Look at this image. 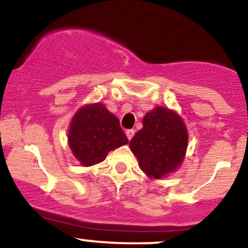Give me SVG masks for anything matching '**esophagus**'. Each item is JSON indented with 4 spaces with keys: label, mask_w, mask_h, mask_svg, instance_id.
Returning a JSON list of instances; mask_svg holds the SVG:
<instances>
[{
    "label": "esophagus",
    "mask_w": 248,
    "mask_h": 248,
    "mask_svg": "<svg viewBox=\"0 0 248 248\" xmlns=\"http://www.w3.org/2000/svg\"><path fill=\"white\" fill-rule=\"evenodd\" d=\"M134 134H135V132L133 129H128L126 132V135H127V138H128V140H132L133 137H134Z\"/></svg>",
    "instance_id": "obj_1"
}]
</instances>
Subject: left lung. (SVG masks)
<instances>
[{"label":"left lung","instance_id":"obj_1","mask_svg":"<svg viewBox=\"0 0 248 248\" xmlns=\"http://www.w3.org/2000/svg\"><path fill=\"white\" fill-rule=\"evenodd\" d=\"M129 147L141 170L149 179H162L175 173L184 162L188 146V132L175 110L155 107L142 120Z\"/></svg>","mask_w":248,"mask_h":248}]
</instances>
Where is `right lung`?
<instances>
[{
    "label": "right lung",
    "mask_w": 248,
    "mask_h": 248,
    "mask_svg": "<svg viewBox=\"0 0 248 248\" xmlns=\"http://www.w3.org/2000/svg\"><path fill=\"white\" fill-rule=\"evenodd\" d=\"M127 143L119 119L101 102L82 106L72 118L68 145L83 167L100 164L110 151Z\"/></svg>",
    "instance_id": "right-lung-1"
}]
</instances>
